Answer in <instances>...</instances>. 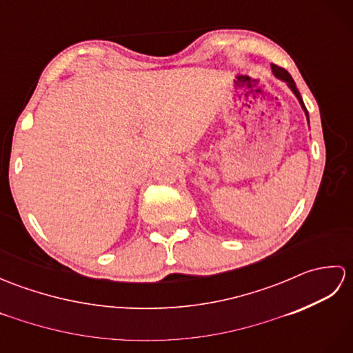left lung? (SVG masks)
I'll use <instances>...</instances> for the list:
<instances>
[{
    "instance_id": "obj_1",
    "label": "left lung",
    "mask_w": 353,
    "mask_h": 353,
    "mask_svg": "<svg viewBox=\"0 0 353 353\" xmlns=\"http://www.w3.org/2000/svg\"><path fill=\"white\" fill-rule=\"evenodd\" d=\"M272 71H273V74L274 76L277 77V79H281V80H283L285 83L288 85V88L291 89L292 92H294V95L297 97V100H299V103H301V106H302V109L305 110V114H306V118H308V110H306V108H305V104H303V100H302V97H301V92L297 91V88H296V83H294V80H292V77L290 76V72L287 71V70H283V68H281V66H277V65H273L272 63ZM308 123H310V118H308Z\"/></svg>"
}]
</instances>
